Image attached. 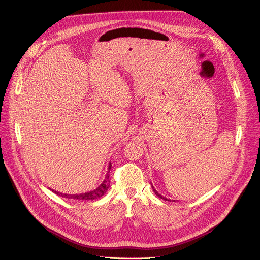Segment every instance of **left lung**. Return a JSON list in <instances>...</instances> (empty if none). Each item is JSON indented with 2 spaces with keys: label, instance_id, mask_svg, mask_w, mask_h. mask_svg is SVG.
<instances>
[{
  "label": "left lung",
  "instance_id": "obj_1",
  "mask_svg": "<svg viewBox=\"0 0 260 260\" xmlns=\"http://www.w3.org/2000/svg\"><path fill=\"white\" fill-rule=\"evenodd\" d=\"M152 187H153V190H154V193H155V194H156V195H157V196H158L159 198H161V199H163V200H166V201H172L171 199H169V198H166L165 196H162V195H160V194H159V193L157 192V190L155 189V187H154L153 185H152ZM173 201H175V200H173Z\"/></svg>",
  "mask_w": 260,
  "mask_h": 260
}]
</instances>
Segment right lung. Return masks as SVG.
Masks as SVG:
<instances>
[{
	"label": "right lung",
	"mask_w": 260,
	"mask_h": 260,
	"mask_svg": "<svg viewBox=\"0 0 260 260\" xmlns=\"http://www.w3.org/2000/svg\"><path fill=\"white\" fill-rule=\"evenodd\" d=\"M111 169H112V163H109V165H108V172L105 176L103 182L97 188H94L93 190H90V192L82 193V194H63V193L57 192V190H54V189H52V192L56 193L57 195H59L61 197H64V198H67V199H73V200H83L84 201V200L98 199V198L102 197L107 192L109 185H111V183H109V170H111Z\"/></svg>",
	"instance_id": "1"
}]
</instances>
